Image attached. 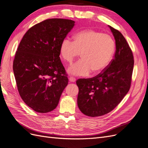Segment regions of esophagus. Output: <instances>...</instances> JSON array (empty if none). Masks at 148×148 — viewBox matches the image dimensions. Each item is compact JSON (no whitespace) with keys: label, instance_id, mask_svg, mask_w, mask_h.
<instances>
[{"label":"esophagus","instance_id":"1","mask_svg":"<svg viewBox=\"0 0 148 148\" xmlns=\"http://www.w3.org/2000/svg\"><path fill=\"white\" fill-rule=\"evenodd\" d=\"M69 80L70 82H75V80H76V79L73 77H70L69 78Z\"/></svg>","mask_w":148,"mask_h":148}]
</instances>
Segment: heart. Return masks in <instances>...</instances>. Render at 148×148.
I'll list each match as a JSON object with an SVG mask.
<instances>
[{
	"label": "heart",
	"instance_id": "heart-1",
	"mask_svg": "<svg viewBox=\"0 0 148 148\" xmlns=\"http://www.w3.org/2000/svg\"><path fill=\"white\" fill-rule=\"evenodd\" d=\"M73 41L63 40L60 45L61 58L71 63L80 53L81 59L68 69L71 75L77 76L97 74L110 62L115 45L112 38L92 29L81 30L74 35Z\"/></svg>",
	"mask_w": 148,
	"mask_h": 148
}]
</instances>
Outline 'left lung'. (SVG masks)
I'll return each mask as SVG.
<instances>
[{
    "instance_id": "8db88e82",
    "label": "left lung",
    "mask_w": 148,
    "mask_h": 148,
    "mask_svg": "<svg viewBox=\"0 0 148 148\" xmlns=\"http://www.w3.org/2000/svg\"><path fill=\"white\" fill-rule=\"evenodd\" d=\"M116 43L114 58L94 77L79 79L77 105L86 116H100L112 111L128 92L134 60L132 51L121 33L109 26Z\"/></svg>"
}]
</instances>
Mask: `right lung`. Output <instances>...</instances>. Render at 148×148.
<instances>
[{
  "instance_id": "add662e5",
  "label": "right lung",
  "mask_w": 148,
  "mask_h": 148,
  "mask_svg": "<svg viewBox=\"0 0 148 148\" xmlns=\"http://www.w3.org/2000/svg\"><path fill=\"white\" fill-rule=\"evenodd\" d=\"M75 22L53 18L32 27L21 41L13 72L22 99L36 112L47 113L58 105L68 83L60 58V45Z\"/></svg>"
}]
</instances>
